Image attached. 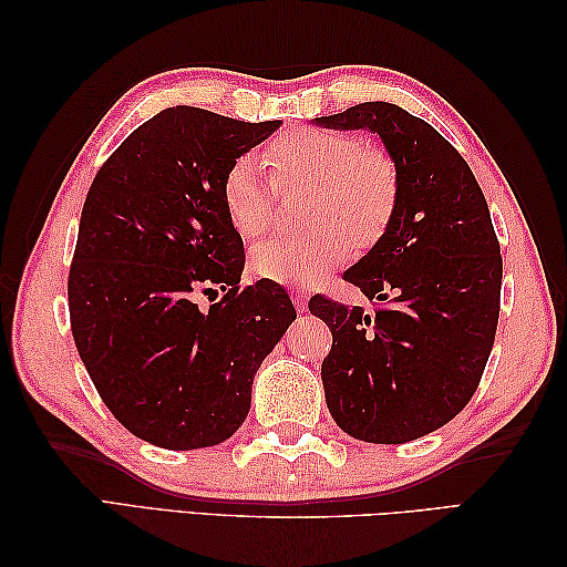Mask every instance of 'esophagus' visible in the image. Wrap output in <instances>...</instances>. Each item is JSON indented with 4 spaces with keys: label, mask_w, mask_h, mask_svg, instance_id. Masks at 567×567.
Instances as JSON below:
<instances>
[{
    "label": "esophagus",
    "mask_w": 567,
    "mask_h": 567,
    "mask_svg": "<svg viewBox=\"0 0 567 567\" xmlns=\"http://www.w3.org/2000/svg\"><path fill=\"white\" fill-rule=\"evenodd\" d=\"M292 305L297 307V311H307V292L305 290H295L292 287Z\"/></svg>",
    "instance_id": "obj_1"
}]
</instances>
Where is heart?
<instances>
[{
  "label": "heart",
  "instance_id": "b5f03b06",
  "mask_svg": "<svg viewBox=\"0 0 567 567\" xmlns=\"http://www.w3.org/2000/svg\"><path fill=\"white\" fill-rule=\"evenodd\" d=\"M269 167L265 168L264 165ZM311 185L307 221L317 224L299 236H277L256 246L250 265L272 282H317L358 248L378 244L400 199V171L388 148L360 143L346 131L295 128L258 155H240L228 167L221 199L238 236L256 240L272 221L275 184Z\"/></svg>",
  "mask_w": 567,
  "mask_h": 567
}]
</instances>
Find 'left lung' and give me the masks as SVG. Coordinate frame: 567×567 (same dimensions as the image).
<instances>
[{"label": "left lung", "instance_id": "obj_1", "mask_svg": "<svg viewBox=\"0 0 567 567\" xmlns=\"http://www.w3.org/2000/svg\"><path fill=\"white\" fill-rule=\"evenodd\" d=\"M317 122L375 131L400 171L388 231L343 272L372 311L309 299L333 336L327 406L353 439L414 441L461 414L483 380L499 321V240L470 165L424 118L363 102Z\"/></svg>", "mask_w": 567, "mask_h": 567}]
</instances>
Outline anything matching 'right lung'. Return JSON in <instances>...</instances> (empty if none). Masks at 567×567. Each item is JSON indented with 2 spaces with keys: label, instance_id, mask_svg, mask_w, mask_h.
<instances>
[{
  "label": "right lung",
  "instance_id": "add662e5",
  "mask_svg": "<svg viewBox=\"0 0 567 567\" xmlns=\"http://www.w3.org/2000/svg\"><path fill=\"white\" fill-rule=\"evenodd\" d=\"M277 126L171 106L104 161L84 199L72 339L118 424L161 449L231 439L252 375L297 317L277 282L240 285L244 240L221 199L228 167ZM219 289L199 310L194 297Z\"/></svg>",
  "mask_w": 567,
  "mask_h": 567
}]
</instances>
